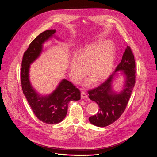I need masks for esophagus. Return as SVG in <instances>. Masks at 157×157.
<instances>
[{"mask_svg":"<svg viewBox=\"0 0 157 157\" xmlns=\"http://www.w3.org/2000/svg\"><path fill=\"white\" fill-rule=\"evenodd\" d=\"M81 99H87V96L86 95V94L84 92H81Z\"/></svg>","mask_w":157,"mask_h":157,"instance_id":"esophagus-1","label":"esophagus"}]
</instances>
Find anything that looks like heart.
Returning <instances> with one entry per match:
<instances>
[{
    "label": "heart",
    "instance_id": "1",
    "mask_svg": "<svg viewBox=\"0 0 157 157\" xmlns=\"http://www.w3.org/2000/svg\"><path fill=\"white\" fill-rule=\"evenodd\" d=\"M116 55L114 44L107 40H99L84 48L78 57L73 58L70 63V76L78 83L86 74H89L96 82L106 79L113 70Z\"/></svg>",
    "mask_w": 157,
    "mask_h": 157
}]
</instances>
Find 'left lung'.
<instances>
[{
	"mask_svg": "<svg viewBox=\"0 0 157 157\" xmlns=\"http://www.w3.org/2000/svg\"><path fill=\"white\" fill-rule=\"evenodd\" d=\"M122 71L125 78L123 90L117 94L113 91L112 83L116 72ZM136 84V62L130 47L127 46L121 63L102 84L88 91L89 98L99 105L98 113L89 118L94 125L104 127L117 121L124 112Z\"/></svg>",
	"mask_w": 157,
	"mask_h": 157,
	"instance_id": "8db88e82",
	"label": "left lung"
}]
</instances>
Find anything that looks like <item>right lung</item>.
<instances>
[{
	"label": "right lung",
	"mask_w": 157,
	"mask_h": 157,
	"mask_svg": "<svg viewBox=\"0 0 157 157\" xmlns=\"http://www.w3.org/2000/svg\"><path fill=\"white\" fill-rule=\"evenodd\" d=\"M55 32V30L44 31L31 42L24 54L20 71L22 90L32 110L40 121L48 124L61 122L66 116L69 102L81 99L80 91L65 79L61 80L55 90L48 96L40 95L30 82V64L40 55L43 44Z\"/></svg>",
	"instance_id": "obj_1"
}]
</instances>
